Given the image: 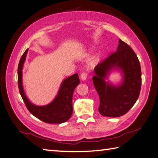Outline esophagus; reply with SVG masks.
Returning <instances> with one entry per match:
<instances>
[{"instance_id":"esophagus-1","label":"esophagus","mask_w":158,"mask_h":158,"mask_svg":"<svg viewBox=\"0 0 158 158\" xmlns=\"http://www.w3.org/2000/svg\"><path fill=\"white\" fill-rule=\"evenodd\" d=\"M87 77H88L87 73H83L81 74V75H80V78H81V79L82 80V81H84V80H85V79H87Z\"/></svg>"}]
</instances>
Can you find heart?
<instances>
[{
    "label": "heart",
    "mask_w": 158,
    "mask_h": 158,
    "mask_svg": "<svg viewBox=\"0 0 158 158\" xmlns=\"http://www.w3.org/2000/svg\"><path fill=\"white\" fill-rule=\"evenodd\" d=\"M97 60H96V61H94V62L93 63V64H96V62H97Z\"/></svg>",
    "instance_id": "1"
}]
</instances>
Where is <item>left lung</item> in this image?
Returning a JSON list of instances; mask_svg holds the SVG:
<instances>
[{
    "instance_id": "1",
    "label": "left lung",
    "mask_w": 158,
    "mask_h": 158,
    "mask_svg": "<svg viewBox=\"0 0 158 158\" xmlns=\"http://www.w3.org/2000/svg\"><path fill=\"white\" fill-rule=\"evenodd\" d=\"M123 74L122 84L117 87L105 79L113 70ZM93 77L94 86L99 96V112L102 116L124 115L135 104L142 84L140 64L133 49L119 39L116 52L97 65Z\"/></svg>"
}]
</instances>
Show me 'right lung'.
<instances>
[{"mask_svg":"<svg viewBox=\"0 0 158 158\" xmlns=\"http://www.w3.org/2000/svg\"><path fill=\"white\" fill-rule=\"evenodd\" d=\"M28 49L25 51L18 66V85L20 94L27 110L36 118L48 124H61L70 118L73 114V94L79 84V75L74 74L64 80L55 98L49 104L36 106L30 102L25 94L22 83V70Z\"/></svg>","mask_w":158,"mask_h":158,"instance_id":"1","label":"right lung"}]
</instances>
